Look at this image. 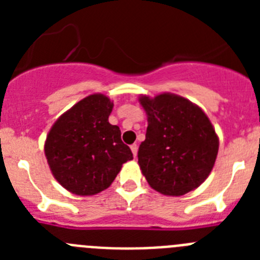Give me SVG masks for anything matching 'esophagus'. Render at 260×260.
Instances as JSON below:
<instances>
[{"mask_svg": "<svg viewBox=\"0 0 260 260\" xmlns=\"http://www.w3.org/2000/svg\"><path fill=\"white\" fill-rule=\"evenodd\" d=\"M130 148H132V152H133V155H134V157H137V153H138L137 144H132V146H130Z\"/></svg>", "mask_w": 260, "mask_h": 260, "instance_id": "1", "label": "esophagus"}]
</instances>
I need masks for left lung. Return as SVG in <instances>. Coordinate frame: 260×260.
<instances>
[{
    "label": "left lung",
    "instance_id": "1",
    "mask_svg": "<svg viewBox=\"0 0 260 260\" xmlns=\"http://www.w3.org/2000/svg\"><path fill=\"white\" fill-rule=\"evenodd\" d=\"M147 133L138 164L153 190L180 197L207 180L219 152V137L207 114L187 99L171 92L139 96Z\"/></svg>",
    "mask_w": 260,
    "mask_h": 260
}]
</instances>
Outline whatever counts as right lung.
Returning <instances> with one entry per match:
<instances>
[{
    "label": "right lung",
    "instance_id": "obj_1",
    "mask_svg": "<svg viewBox=\"0 0 260 260\" xmlns=\"http://www.w3.org/2000/svg\"><path fill=\"white\" fill-rule=\"evenodd\" d=\"M113 102L92 93L57 118L47 135L45 157L53 177L68 191L89 197L108 189L122 164L133 160L118 126L108 118Z\"/></svg>",
    "mask_w": 260,
    "mask_h": 260
}]
</instances>
